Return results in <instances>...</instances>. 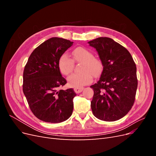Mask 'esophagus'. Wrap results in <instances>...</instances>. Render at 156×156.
I'll return each mask as SVG.
<instances>
[{
    "label": "esophagus",
    "mask_w": 156,
    "mask_h": 156,
    "mask_svg": "<svg viewBox=\"0 0 156 156\" xmlns=\"http://www.w3.org/2000/svg\"><path fill=\"white\" fill-rule=\"evenodd\" d=\"M84 88L83 87H76L74 88V91L76 93H80L83 90Z\"/></svg>",
    "instance_id": "obj_1"
}]
</instances>
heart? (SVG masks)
Wrapping results in <instances>:
<instances>
[{
  "mask_svg": "<svg viewBox=\"0 0 156 156\" xmlns=\"http://www.w3.org/2000/svg\"><path fill=\"white\" fill-rule=\"evenodd\" d=\"M74 62H81L79 73H73L68 77L69 85L72 87H81L92 81L93 75L98 76L103 70V63L100 59L94 56L93 53L88 49L78 47L72 53ZM69 56L63 54L58 59V68L64 75H68L72 72L73 62Z\"/></svg>",
  "mask_w": 156,
  "mask_h": 156,
  "instance_id": "1",
  "label": "heart"
}]
</instances>
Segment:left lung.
<instances>
[{
  "instance_id": "left-lung-1",
  "label": "left lung",
  "mask_w": 156,
  "mask_h": 156,
  "mask_svg": "<svg viewBox=\"0 0 156 156\" xmlns=\"http://www.w3.org/2000/svg\"><path fill=\"white\" fill-rule=\"evenodd\" d=\"M103 63L91 101L93 115L107 122L119 120L133 105L137 88L136 68L129 52L110 37H100L88 41Z\"/></svg>"
}]
</instances>
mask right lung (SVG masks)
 <instances>
[{
    "label": "right lung",
    "mask_w": 156,
    "mask_h": 156,
    "mask_svg": "<svg viewBox=\"0 0 156 156\" xmlns=\"http://www.w3.org/2000/svg\"><path fill=\"white\" fill-rule=\"evenodd\" d=\"M73 41L51 37L33 51L23 72V90L29 107L37 119L50 123L68 120L76 96L73 88L64 90L66 84L58 68V59Z\"/></svg>",
    "instance_id": "obj_1"
}]
</instances>
